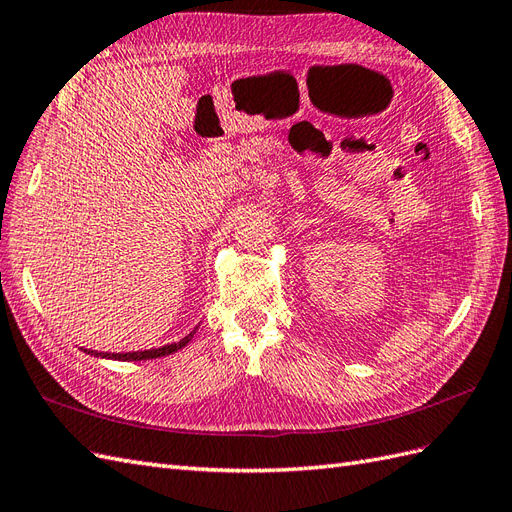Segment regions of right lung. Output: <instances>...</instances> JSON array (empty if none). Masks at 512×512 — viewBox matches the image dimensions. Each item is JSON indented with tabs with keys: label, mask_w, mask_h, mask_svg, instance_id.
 Here are the masks:
<instances>
[{
	"label": "right lung",
	"mask_w": 512,
	"mask_h": 512,
	"mask_svg": "<svg viewBox=\"0 0 512 512\" xmlns=\"http://www.w3.org/2000/svg\"><path fill=\"white\" fill-rule=\"evenodd\" d=\"M196 333V329L186 335L183 339H179L177 344H168V346H162V348H151V350H136V352H97V350H86L88 355H95V357H101V359H114V361H147V359H157V357H166V355H173V352L181 350L183 346H186L192 335Z\"/></svg>",
	"instance_id": "right-lung-1"
}]
</instances>
